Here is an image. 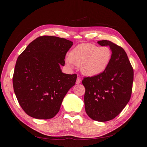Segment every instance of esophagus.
<instances>
[{
  "label": "esophagus",
  "mask_w": 147,
  "mask_h": 147,
  "mask_svg": "<svg viewBox=\"0 0 147 147\" xmlns=\"http://www.w3.org/2000/svg\"><path fill=\"white\" fill-rule=\"evenodd\" d=\"M82 82V80L79 78V77H78V78H77V79H76V84H80Z\"/></svg>",
  "instance_id": "34e87169"
}]
</instances>
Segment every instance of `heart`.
<instances>
[{"label": "heart", "mask_w": 147, "mask_h": 147, "mask_svg": "<svg viewBox=\"0 0 147 147\" xmlns=\"http://www.w3.org/2000/svg\"><path fill=\"white\" fill-rule=\"evenodd\" d=\"M111 49L93 43H82L71 50L66 58L68 65L80 67L81 73L89 77L98 76L108 67L111 59Z\"/></svg>", "instance_id": "1"}]
</instances>
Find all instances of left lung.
Returning <instances> with one entry per match:
<instances>
[{
	"instance_id": "obj_1",
	"label": "left lung",
	"mask_w": 147,
	"mask_h": 147,
	"mask_svg": "<svg viewBox=\"0 0 147 147\" xmlns=\"http://www.w3.org/2000/svg\"><path fill=\"white\" fill-rule=\"evenodd\" d=\"M97 43L101 46H109L112 55L108 67L102 73L84 78V104L89 117L106 122L116 117L130 100L134 70L122 47L108 40Z\"/></svg>"
}]
</instances>
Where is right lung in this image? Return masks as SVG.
<instances>
[{
    "mask_svg": "<svg viewBox=\"0 0 147 147\" xmlns=\"http://www.w3.org/2000/svg\"><path fill=\"white\" fill-rule=\"evenodd\" d=\"M73 43L44 36L31 42L19 56L13 86L20 106L35 119L54 117L63 99L75 84L77 75L62 73L66 53Z\"/></svg>",
    "mask_w": 147,
    "mask_h": 147,
    "instance_id": "right-lung-1",
    "label": "right lung"
}]
</instances>
